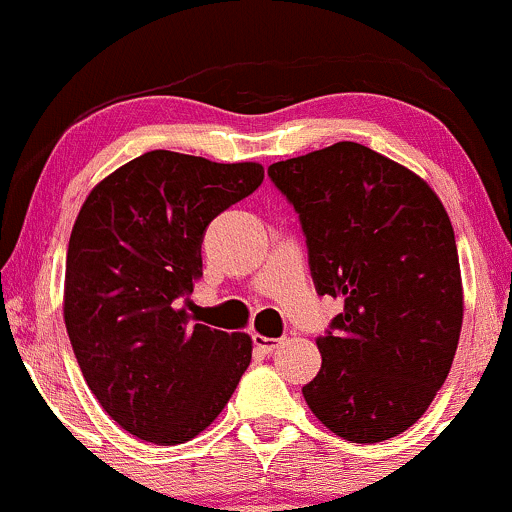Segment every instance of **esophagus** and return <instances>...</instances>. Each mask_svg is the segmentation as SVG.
<instances>
[{
    "label": "esophagus",
    "instance_id": "obj_1",
    "mask_svg": "<svg viewBox=\"0 0 512 512\" xmlns=\"http://www.w3.org/2000/svg\"><path fill=\"white\" fill-rule=\"evenodd\" d=\"M252 342H255V350L262 352V355H269V352H274L279 345H282V340H279V338H267V335H255V338H252Z\"/></svg>",
    "mask_w": 512,
    "mask_h": 512
}]
</instances>
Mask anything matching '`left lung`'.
I'll use <instances>...</instances> for the list:
<instances>
[{"label": "left lung", "instance_id": "obj_1", "mask_svg": "<svg viewBox=\"0 0 512 512\" xmlns=\"http://www.w3.org/2000/svg\"><path fill=\"white\" fill-rule=\"evenodd\" d=\"M299 211L318 294L345 311L316 340L303 386L313 415L350 442L406 432L445 384L464 318L454 228L423 177L359 143L274 162Z\"/></svg>", "mask_w": 512, "mask_h": 512}]
</instances>
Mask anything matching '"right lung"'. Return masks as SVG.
Instances as JSON below:
<instances>
[{
  "instance_id": "obj_1",
  "label": "right lung",
  "mask_w": 512,
  "mask_h": 512,
  "mask_svg": "<svg viewBox=\"0 0 512 512\" xmlns=\"http://www.w3.org/2000/svg\"><path fill=\"white\" fill-rule=\"evenodd\" d=\"M262 179L260 162L150 150L101 179L77 213L65 328L101 408L140 440H192L250 364V335L194 323L189 294L206 226Z\"/></svg>"
}]
</instances>
